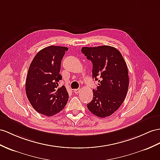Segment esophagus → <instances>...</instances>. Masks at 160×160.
Returning <instances> with one entry per match:
<instances>
[{"label": "esophagus", "mask_w": 160, "mask_h": 160, "mask_svg": "<svg viewBox=\"0 0 160 160\" xmlns=\"http://www.w3.org/2000/svg\"><path fill=\"white\" fill-rule=\"evenodd\" d=\"M81 91V89H74V93H79Z\"/></svg>", "instance_id": "34e87169"}]
</instances>
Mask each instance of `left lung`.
<instances>
[{"label":"left lung","mask_w":160,"mask_h":160,"mask_svg":"<svg viewBox=\"0 0 160 160\" xmlns=\"http://www.w3.org/2000/svg\"><path fill=\"white\" fill-rule=\"evenodd\" d=\"M81 52L92 62L93 79L98 81L93 89L89 111L99 118L110 116L120 107L127 95L129 77L125 60L118 49L111 46L83 47Z\"/></svg>","instance_id":"1"}]
</instances>
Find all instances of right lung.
<instances>
[{
    "mask_svg": "<svg viewBox=\"0 0 160 160\" xmlns=\"http://www.w3.org/2000/svg\"><path fill=\"white\" fill-rule=\"evenodd\" d=\"M68 48L49 46L39 51L29 67L26 93L30 103L38 112L52 116L67 104L68 93L65 87L58 88L62 78L61 62Z\"/></svg>",
    "mask_w": 160,
    "mask_h": 160,
    "instance_id": "add662e5",
    "label": "right lung"
}]
</instances>
